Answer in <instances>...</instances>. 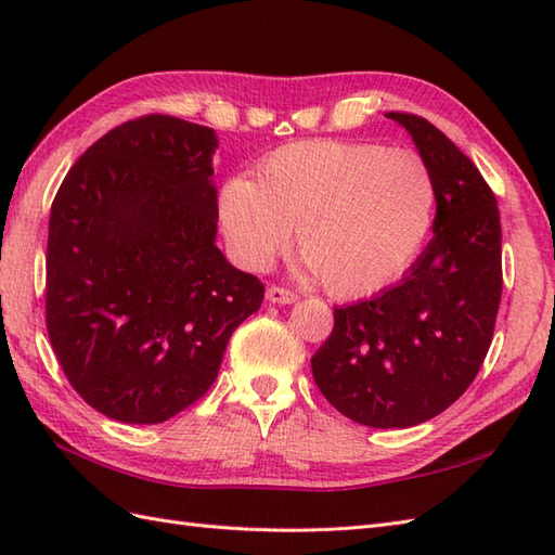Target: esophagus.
I'll return each mask as SVG.
<instances>
[{"label": "esophagus", "mask_w": 555, "mask_h": 555, "mask_svg": "<svg viewBox=\"0 0 555 555\" xmlns=\"http://www.w3.org/2000/svg\"><path fill=\"white\" fill-rule=\"evenodd\" d=\"M267 300L274 302V305H291L298 300V295L288 288H281V286H269L267 288Z\"/></svg>", "instance_id": "obj_1"}]
</instances>
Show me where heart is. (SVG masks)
Instances as JSON below:
<instances>
[{
  "instance_id": "obj_1",
  "label": "heart",
  "mask_w": 555,
  "mask_h": 555,
  "mask_svg": "<svg viewBox=\"0 0 555 555\" xmlns=\"http://www.w3.org/2000/svg\"><path fill=\"white\" fill-rule=\"evenodd\" d=\"M435 198L433 170L416 151L302 141L272 153L257 182H224L219 219L231 255L250 272L272 264L295 229L307 272L336 298H362L414 262Z\"/></svg>"
}]
</instances>
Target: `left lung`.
<instances>
[{
  "instance_id": "8db88e82",
  "label": "left lung",
  "mask_w": 555,
  "mask_h": 555,
  "mask_svg": "<svg viewBox=\"0 0 555 555\" xmlns=\"http://www.w3.org/2000/svg\"><path fill=\"white\" fill-rule=\"evenodd\" d=\"M435 177L428 248L397 286L333 309L312 357L314 383L343 416L411 428L452 406L478 376L501 302V222L494 191L435 125L388 113Z\"/></svg>"
}]
</instances>
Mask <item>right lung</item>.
<instances>
[{
    "label": "right lung",
    "instance_id": "1",
    "mask_svg": "<svg viewBox=\"0 0 555 555\" xmlns=\"http://www.w3.org/2000/svg\"><path fill=\"white\" fill-rule=\"evenodd\" d=\"M210 127L144 115L89 146L56 191L47 333L99 414L163 423L210 390L262 281L215 246Z\"/></svg>",
    "mask_w": 555,
    "mask_h": 555
}]
</instances>
